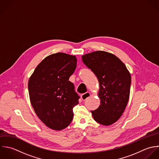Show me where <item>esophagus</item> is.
I'll use <instances>...</instances> for the list:
<instances>
[{
	"instance_id": "1",
	"label": "esophagus",
	"mask_w": 159,
	"mask_h": 159,
	"mask_svg": "<svg viewBox=\"0 0 159 159\" xmlns=\"http://www.w3.org/2000/svg\"><path fill=\"white\" fill-rule=\"evenodd\" d=\"M90 95H91V94H90V92H86V93H84L81 95V98H82V100H85L89 97H90Z\"/></svg>"
}]
</instances>
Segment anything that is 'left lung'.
Listing matches in <instances>:
<instances>
[{
	"label": "left lung",
	"mask_w": 159,
	"mask_h": 159,
	"mask_svg": "<svg viewBox=\"0 0 159 159\" xmlns=\"http://www.w3.org/2000/svg\"><path fill=\"white\" fill-rule=\"evenodd\" d=\"M83 62L97 76L100 85L99 107L91 111L95 121L104 126L116 122L129 98L131 74L125 64L113 54L97 51L82 56Z\"/></svg>",
	"instance_id": "8db88e82"
}]
</instances>
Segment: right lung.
Returning <instances> with one entry per match:
<instances>
[{"label":"right lung","mask_w":159,"mask_h":159,"mask_svg":"<svg viewBox=\"0 0 159 159\" xmlns=\"http://www.w3.org/2000/svg\"><path fill=\"white\" fill-rule=\"evenodd\" d=\"M77 66L75 56L51 54L36 67L28 80L31 104L40 120L48 128L61 131L71 123L73 108L80 97L69 79Z\"/></svg>","instance_id":"right-lung-1"}]
</instances>
